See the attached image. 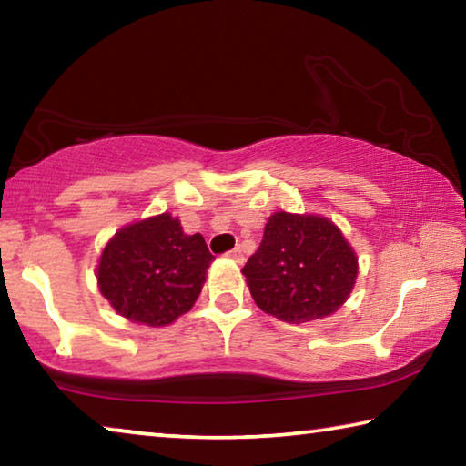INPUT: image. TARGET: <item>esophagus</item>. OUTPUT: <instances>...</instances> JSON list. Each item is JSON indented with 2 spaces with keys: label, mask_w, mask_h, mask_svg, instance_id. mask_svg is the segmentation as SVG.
I'll return each mask as SVG.
<instances>
[{
  "label": "esophagus",
  "mask_w": 466,
  "mask_h": 466,
  "mask_svg": "<svg viewBox=\"0 0 466 466\" xmlns=\"http://www.w3.org/2000/svg\"><path fill=\"white\" fill-rule=\"evenodd\" d=\"M228 257H230L232 261H236V263H242V261H244V255H242L240 247H238V248H234V250H230V252H228Z\"/></svg>",
  "instance_id": "34e87169"
}]
</instances>
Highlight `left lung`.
<instances>
[{
  "label": "left lung",
  "mask_w": 466,
  "mask_h": 466,
  "mask_svg": "<svg viewBox=\"0 0 466 466\" xmlns=\"http://www.w3.org/2000/svg\"><path fill=\"white\" fill-rule=\"evenodd\" d=\"M242 275L258 309L299 325L330 317L347 302L358 255L329 218L275 211Z\"/></svg>",
  "instance_id": "8db88e82"
}]
</instances>
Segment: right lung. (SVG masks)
<instances>
[{
	"mask_svg": "<svg viewBox=\"0 0 466 466\" xmlns=\"http://www.w3.org/2000/svg\"><path fill=\"white\" fill-rule=\"evenodd\" d=\"M211 263L203 236L164 211L115 232L100 252L98 289L129 322L167 327L193 309Z\"/></svg>",
	"mask_w": 466,
	"mask_h": 466,
	"instance_id": "add662e5",
	"label": "right lung"
}]
</instances>
